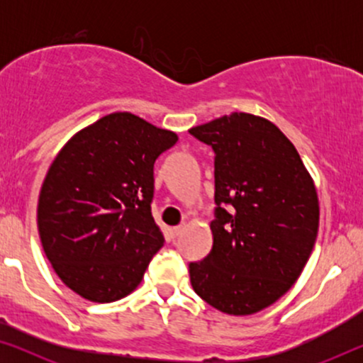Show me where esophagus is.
<instances>
[{
	"mask_svg": "<svg viewBox=\"0 0 363 363\" xmlns=\"http://www.w3.org/2000/svg\"><path fill=\"white\" fill-rule=\"evenodd\" d=\"M183 228H185V226H175V228H172V235H173V238L180 236L182 231H183Z\"/></svg>",
	"mask_w": 363,
	"mask_h": 363,
	"instance_id": "obj_1",
	"label": "esophagus"
}]
</instances>
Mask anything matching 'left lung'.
<instances>
[{
  "instance_id": "obj_1",
  "label": "left lung",
  "mask_w": 363,
  "mask_h": 363,
  "mask_svg": "<svg viewBox=\"0 0 363 363\" xmlns=\"http://www.w3.org/2000/svg\"><path fill=\"white\" fill-rule=\"evenodd\" d=\"M190 133L216 153L218 205L210 255L190 262L191 286L220 312L256 314L291 289L314 250V180L292 142L264 117L233 112Z\"/></svg>"
}]
</instances>
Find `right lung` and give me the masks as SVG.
I'll return each mask as SVG.
<instances>
[{
    "mask_svg": "<svg viewBox=\"0 0 363 363\" xmlns=\"http://www.w3.org/2000/svg\"><path fill=\"white\" fill-rule=\"evenodd\" d=\"M178 135L130 112L74 133L54 158L38 200L44 255L69 289L113 302L137 289L163 246L152 216L153 165Z\"/></svg>",
    "mask_w": 363,
    "mask_h": 363,
    "instance_id": "add662e5",
    "label": "right lung"
}]
</instances>
